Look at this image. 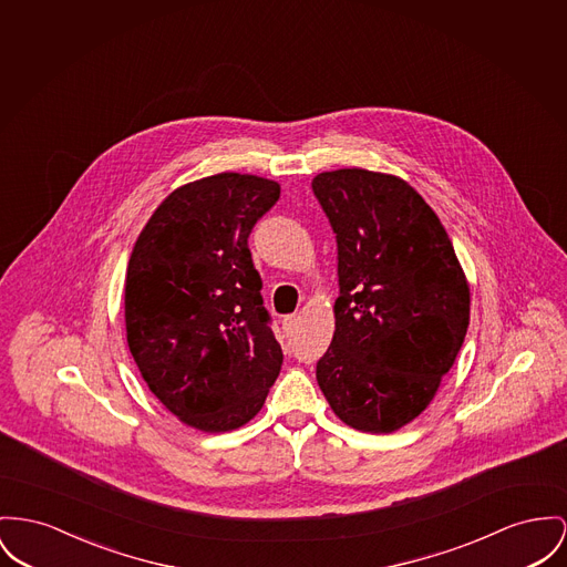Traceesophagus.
Returning a JSON list of instances; mask_svg holds the SVG:
<instances>
[{
	"instance_id": "esophagus-1",
	"label": "esophagus",
	"mask_w": 567,
	"mask_h": 567,
	"mask_svg": "<svg viewBox=\"0 0 567 567\" xmlns=\"http://www.w3.org/2000/svg\"><path fill=\"white\" fill-rule=\"evenodd\" d=\"M297 324H299V316H288L284 318V331L286 336H292L297 331Z\"/></svg>"
}]
</instances>
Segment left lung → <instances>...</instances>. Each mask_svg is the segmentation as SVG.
Here are the masks:
<instances>
[{
    "label": "left lung",
    "instance_id": "1",
    "mask_svg": "<svg viewBox=\"0 0 567 567\" xmlns=\"http://www.w3.org/2000/svg\"><path fill=\"white\" fill-rule=\"evenodd\" d=\"M311 189L338 243L336 333L316 365L333 413L389 434L432 402L468 329L452 240L411 185L368 169L318 174Z\"/></svg>",
    "mask_w": 567,
    "mask_h": 567
}]
</instances>
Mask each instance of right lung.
Masks as SVG:
<instances>
[{"instance_id": "obj_1", "label": "right lung", "mask_w": 567, "mask_h": 567, "mask_svg": "<svg viewBox=\"0 0 567 567\" xmlns=\"http://www.w3.org/2000/svg\"><path fill=\"white\" fill-rule=\"evenodd\" d=\"M279 190L234 172L189 183L154 210L128 260V350L165 409L202 432L258 415L284 363L249 251Z\"/></svg>"}]
</instances>
